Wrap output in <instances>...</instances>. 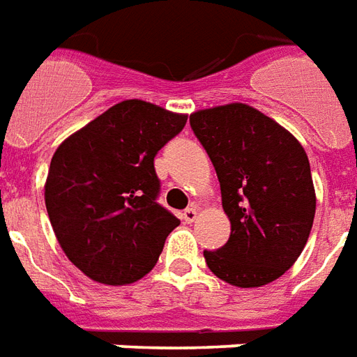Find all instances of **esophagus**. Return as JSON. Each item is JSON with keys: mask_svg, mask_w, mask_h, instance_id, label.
Returning <instances> with one entry per match:
<instances>
[{"mask_svg": "<svg viewBox=\"0 0 357 357\" xmlns=\"http://www.w3.org/2000/svg\"><path fill=\"white\" fill-rule=\"evenodd\" d=\"M196 219H198V209H194V207H188L183 213L184 223H194Z\"/></svg>", "mask_w": 357, "mask_h": 357, "instance_id": "obj_1", "label": "esophagus"}]
</instances>
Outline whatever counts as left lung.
I'll return each mask as SVG.
<instances>
[{
    "mask_svg": "<svg viewBox=\"0 0 357 357\" xmlns=\"http://www.w3.org/2000/svg\"><path fill=\"white\" fill-rule=\"evenodd\" d=\"M215 167L229 242L204 252L207 267L232 287L269 284L294 265L315 217L312 169L302 144L277 121L246 103L190 115Z\"/></svg>",
    "mask_w": 357,
    "mask_h": 357,
    "instance_id": "left-lung-1",
    "label": "left lung"
}]
</instances>
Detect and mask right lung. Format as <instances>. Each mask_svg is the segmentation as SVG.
Masks as SVG:
<instances>
[{
	"instance_id": "add662e5",
	"label": "right lung",
	"mask_w": 357,
	"mask_h": 357,
	"mask_svg": "<svg viewBox=\"0 0 357 357\" xmlns=\"http://www.w3.org/2000/svg\"><path fill=\"white\" fill-rule=\"evenodd\" d=\"M186 119L150 102L125 100L55 150L45 209L59 246L86 277L121 287L158 264L181 221L155 202L153 158Z\"/></svg>"
}]
</instances>
